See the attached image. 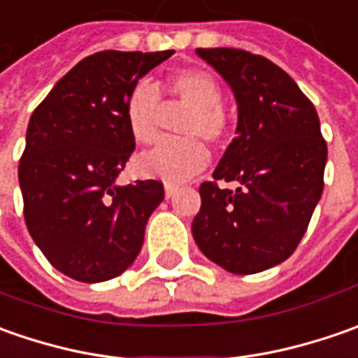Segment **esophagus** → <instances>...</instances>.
I'll return each instance as SVG.
<instances>
[{
	"mask_svg": "<svg viewBox=\"0 0 358 358\" xmlns=\"http://www.w3.org/2000/svg\"><path fill=\"white\" fill-rule=\"evenodd\" d=\"M177 191H179V187L177 185H165V197H167V199H171Z\"/></svg>",
	"mask_w": 358,
	"mask_h": 358,
	"instance_id": "1",
	"label": "esophagus"
}]
</instances>
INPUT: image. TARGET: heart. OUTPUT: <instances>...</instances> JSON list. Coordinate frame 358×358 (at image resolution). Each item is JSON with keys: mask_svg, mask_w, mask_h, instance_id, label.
Returning <instances> with one entry per match:
<instances>
[{"mask_svg": "<svg viewBox=\"0 0 358 358\" xmlns=\"http://www.w3.org/2000/svg\"><path fill=\"white\" fill-rule=\"evenodd\" d=\"M165 90L173 99L191 105L181 123V133L189 137L163 139L153 151L137 157L135 169L145 179L177 185L205 169L209 153L201 139L219 145L227 135L229 121L221 103V85L207 69H177L165 79ZM161 111L163 103L157 85L147 79L137 81L125 99V121L137 143L149 145L157 139Z\"/></svg>", "mask_w": 358, "mask_h": 358, "instance_id": "1", "label": "heart"}]
</instances>
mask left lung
Segmentation results:
<instances>
[{
  "label": "left lung",
  "instance_id": "8db88e82",
  "mask_svg": "<svg viewBox=\"0 0 358 358\" xmlns=\"http://www.w3.org/2000/svg\"><path fill=\"white\" fill-rule=\"evenodd\" d=\"M229 83L237 135L199 187L193 237L201 253L235 275H253L289 259L323 193L327 143L315 105L267 57L243 49H197ZM217 180H235V192Z\"/></svg>",
  "mask_w": 358,
  "mask_h": 358
}]
</instances>
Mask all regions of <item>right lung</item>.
<instances>
[{
  "instance_id": "add662e5",
  "label": "right lung",
  "mask_w": 358,
  "mask_h": 358,
  "mask_svg": "<svg viewBox=\"0 0 358 358\" xmlns=\"http://www.w3.org/2000/svg\"><path fill=\"white\" fill-rule=\"evenodd\" d=\"M175 51H99L81 59L37 105L20 161L23 215L49 263L81 282L109 281L141 251L163 183L119 187L135 139L129 90Z\"/></svg>"
}]
</instances>
